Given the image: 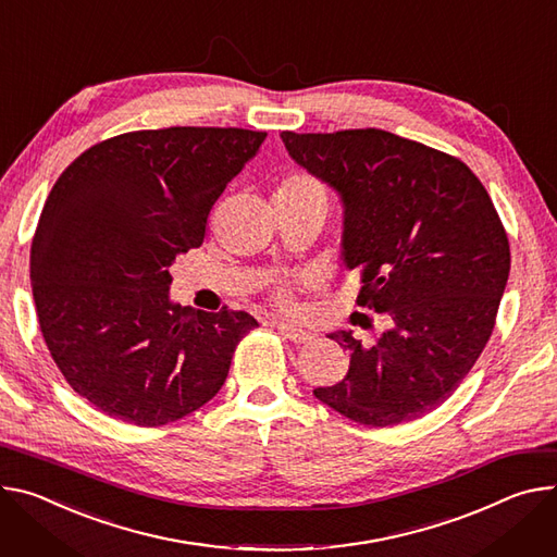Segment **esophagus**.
Here are the masks:
<instances>
[{
  "instance_id": "esophagus-1",
  "label": "esophagus",
  "mask_w": 557,
  "mask_h": 557,
  "mask_svg": "<svg viewBox=\"0 0 557 557\" xmlns=\"http://www.w3.org/2000/svg\"><path fill=\"white\" fill-rule=\"evenodd\" d=\"M273 326L280 331V335H282V337H286V339H290V342H297V344H301V342H309V339L313 337V333H311V331H307V329H299V326H293V324H286V322H273Z\"/></svg>"
}]
</instances>
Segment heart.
<instances>
[{"label": "heart", "instance_id": "heart-1", "mask_svg": "<svg viewBox=\"0 0 557 557\" xmlns=\"http://www.w3.org/2000/svg\"><path fill=\"white\" fill-rule=\"evenodd\" d=\"M280 190H322V186L309 175H290Z\"/></svg>", "mask_w": 557, "mask_h": 557}]
</instances>
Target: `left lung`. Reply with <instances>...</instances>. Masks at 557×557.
Returning <instances> with one entry per match:
<instances>
[{
	"label": "left lung",
	"instance_id": "1",
	"mask_svg": "<svg viewBox=\"0 0 557 557\" xmlns=\"http://www.w3.org/2000/svg\"><path fill=\"white\" fill-rule=\"evenodd\" d=\"M280 137L339 195L344 267L364 284L358 305L388 322L373 346L329 333L350 367L313 395L364 426L418 420L453 395L491 337L511 269L493 201L465 162L388 131Z\"/></svg>",
	"mask_w": 557,
	"mask_h": 557
}]
</instances>
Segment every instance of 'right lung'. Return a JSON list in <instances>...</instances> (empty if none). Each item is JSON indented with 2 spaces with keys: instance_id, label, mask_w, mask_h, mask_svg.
I'll return each mask as SVG.
<instances>
[{
  "instance_id": "obj_1",
  "label": "right lung",
  "mask_w": 557,
  "mask_h": 557,
  "mask_svg": "<svg viewBox=\"0 0 557 557\" xmlns=\"http://www.w3.org/2000/svg\"><path fill=\"white\" fill-rule=\"evenodd\" d=\"M267 133L171 126L90 146L50 190L30 246L39 329L75 393L137 424L175 422L218 395L258 326L171 299L169 267L201 246L226 184Z\"/></svg>"
}]
</instances>
